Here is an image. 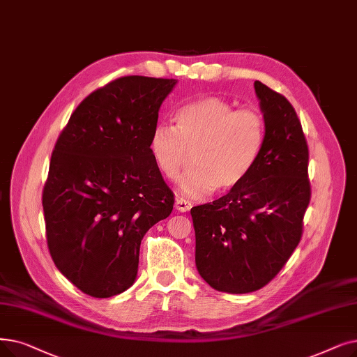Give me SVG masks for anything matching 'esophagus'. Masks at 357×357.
Segmentation results:
<instances>
[{
    "label": "esophagus",
    "mask_w": 357,
    "mask_h": 357,
    "mask_svg": "<svg viewBox=\"0 0 357 357\" xmlns=\"http://www.w3.org/2000/svg\"><path fill=\"white\" fill-rule=\"evenodd\" d=\"M191 207H192L191 201L185 199V198H181V197H176V201H175V208H176L178 211H182V213H185V211H190V210H191Z\"/></svg>",
    "instance_id": "obj_1"
}]
</instances>
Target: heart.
Here are the masks:
<instances>
[{"mask_svg":"<svg viewBox=\"0 0 357 357\" xmlns=\"http://www.w3.org/2000/svg\"><path fill=\"white\" fill-rule=\"evenodd\" d=\"M266 119L252 107L236 109L217 96L192 100L176 111L175 127L154 126L149 149L167 179H178L191 162L195 166L179 182L183 195L198 198L214 190L226 192L252 172L266 143Z\"/></svg>","mask_w":357,"mask_h":357,"instance_id":"1","label":"heart"}]
</instances>
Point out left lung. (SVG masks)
<instances>
[{"instance_id":"8db88e82","label":"left lung","mask_w":357,"mask_h":357,"mask_svg":"<svg viewBox=\"0 0 357 357\" xmlns=\"http://www.w3.org/2000/svg\"><path fill=\"white\" fill-rule=\"evenodd\" d=\"M254 87L267 128L255 167L226 195L191 208L199 275L236 294L264 287L284 267L311 201L309 149L296 111L261 82Z\"/></svg>"}]
</instances>
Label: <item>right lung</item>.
<instances>
[{
  "instance_id": "right-lung-1",
  "label": "right lung",
  "mask_w": 357,
  "mask_h": 357,
  "mask_svg": "<svg viewBox=\"0 0 357 357\" xmlns=\"http://www.w3.org/2000/svg\"><path fill=\"white\" fill-rule=\"evenodd\" d=\"M175 84L119 77L75 107L55 143L42 192L46 242L56 268L91 298L134 283L143 236L172 213L149 142Z\"/></svg>"
}]
</instances>
